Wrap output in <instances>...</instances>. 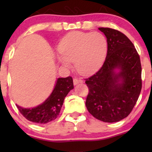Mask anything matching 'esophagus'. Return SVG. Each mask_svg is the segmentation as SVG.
Returning <instances> with one entry per match:
<instances>
[{"mask_svg":"<svg viewBox=\"0 0 152 152\" xmlns=\"http://www.w3.org/2000/svg\"><path fill=\"white\" fill-rule=\"evenodd\" d=\"M82 82H83L82 80H79V79H78V78H74V85H77L78 83H82Z\"/></svg>","mask_w":152,"mask_h":152,"instance_id":"esophagus-1","label":"esophagus"}]
</instances>
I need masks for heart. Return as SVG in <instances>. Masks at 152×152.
I'll return each instance as SVG.
<instances>
[{
	"instance_id": "1",
	"label": "heart",
	"mask_w": 152,
	"mask_h": 152,
	"mask_svg": "<svg viewBox=\"0 0 152 152\" xmlns=\"http://www.w3.org/2000/svg\"><path fill=\"white\" fill-rule=\"evenodd\" d=\"M60 56L58 60L63 66L74 62L78 74L88 75L100 67L107 53V40L99 32L74 31L66 35L58 46Z\"/></svg>"
}]
</instances>
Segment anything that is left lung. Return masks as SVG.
Returning a JSON list of instances; mask_svg holds the SVG:
<instances>
[{"instance_id": "8db88e82", "label": "left lung", "mask_w": 152, "mask_h": 152, "mask_svg": "<svg viewBox=\"0 0 152 152\" xmlns=\"http://www.w3.org/2000/svg\"><path fill=\"white\" fill-rule=\"evenodd\" d=\"M107 40V54L98 72L86 78V106L100 121L113 123L126 118L142 90V66L132 41L120 31L99 28Z\"/></svg>"}]
</instances>
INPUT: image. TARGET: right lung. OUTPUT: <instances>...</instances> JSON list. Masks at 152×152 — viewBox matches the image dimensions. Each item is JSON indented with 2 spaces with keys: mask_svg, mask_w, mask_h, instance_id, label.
<instances>
[{
  "mask_svg": "<svg viewBox=\"0 0 152 152\" xmlns=\"http://www.w3.org/2000/svg\"><path fill=\"white\" fill-rule=\"evenodd\" d=\"M74 88L71 76L58 78L49 96L42 104L33 108H23L17 105L19 111L28 121L36 124H46L58 117L64 99Z\"/></svg>",
  "mask_w": 152,
  "mask_h": 152,
  "instance_id": "1",
  "label": "right lung"
}]
</instances>
